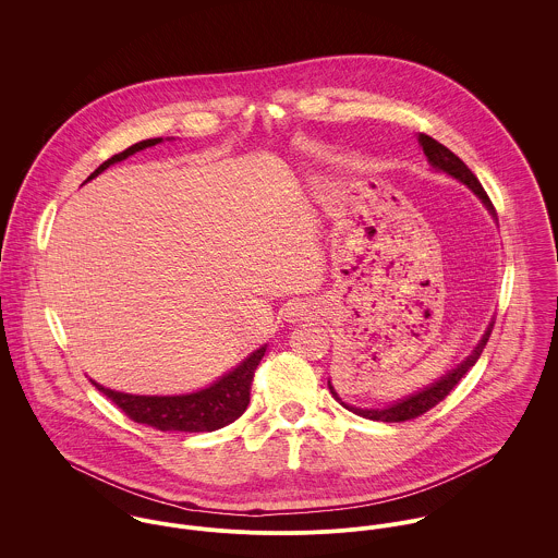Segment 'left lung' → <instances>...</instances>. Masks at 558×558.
Instances as JSON below:
<instances>
[{
	"label": "left lung",
	"instance_id": "left-lung-1",
	"mask_svg": "<svg viewBox=\"0 0 558 558\" xmlns=\"http://www.w3.org/2000/svg\"><path fill=\"white\" fill-rule=\"evenodd\" d=\"M418 144L423 146L425 157L429 159V162H432L436 169H442V171L451 173L453 178H458L460 182H464L469 189H473V191L477 193L478 197L483 199V204L487 206V210H489L492 215H496V210H494V206H492V202H489L487 193L483 191V186H481L477 175L466 167V162H464V160L460 159L458 155H453L447 146H442L440 142H436V140H434V137H429V135H418ZM492 328H494V322L487 326V330H485L483 339L478 341L477 348L473 350V354H471V356H469V359H466L458 369H453L451 374L442 376L438 383H434V385H432V387H427L425 391H421V393H416V396H412V398L401 399V401L393 403V405H389V408H385V410H361V408L345 405L343 401H341V403H343L348 410H352L354 414L365 416V418H372V421L401 423V421L416 418V416L425 414L427 410H432L436 403H440L442 399L447 398V396L458 387V383L466 376V372L477 363V359L481 356V352H483V348H485V343H487L489 335H492ZM328 387H330V385H328ZM330 393H332V398L339 399L337 398V393L332 391V387H330Z\"/></svg>",
	"mask_w": 558,
	"mask_h": 558
}]
</instances>
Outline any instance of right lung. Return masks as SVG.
<instances>
[{"label":"right lung","mask_w":558,"mask_h":558,"mask_svg":"<svg viewBox=\"0 0 558 558\" xmlns=\"http://www.w3.org/2000/svg\"><path fill=\"white\" fill-rule=\"evenodd\" d=\"M157 140H144L140 144H133L131 148L113 155L105 160L87 180L105 171L109 165L124 160L144 148H150L159 144ZM266 352V345L255 350L248 359H244L234 372L217 380L213 387L191 393V396H173V398H148V396H129L118 393L111 389H105L96 383H92L102 396L111 399L129 418L135 423H146L150 427H157L160 432H215L230 423H234L240 414L246 410L251 399V385L255 369Z\"/></svg>","instance_id":"obj_1"}]
</instances>
